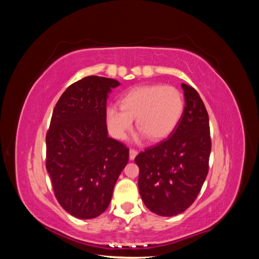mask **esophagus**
I'll list each match as a JSON object with an SVG mask.
<instances>
[{"label":"esophagus","instance_id":"obj_1","mask_svg":"<svg viewBox=\"0 0 259 259\" xmlns=\"http://www.w3.org/2000/svg\"><path fill=\"white\" fill-rule=\"evenodd\" d=\"M138 151L135 150V149H130V160H134L136 158Z\"/></svg>","mask_w":259,"mask_h":259}]
</instances>
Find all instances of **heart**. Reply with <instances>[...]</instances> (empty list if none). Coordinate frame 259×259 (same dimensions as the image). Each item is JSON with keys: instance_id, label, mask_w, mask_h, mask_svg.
<instances>
[{"instance_id": "obj_1", "label": "heart", "mask_w": 259, "mask_h": 259, "mask_svg": "<svg viewBox=\"0 0 259 259\" xmlns=\"http://www.w3.org/2000/svg\"><path fill=\"white\" fill-rule=\"evenodd\" d=\"M121 108L109 106L107 126L111 136L124 139L136 119V126L152 142L167 137L173 132L185 109L183 94L171 85H143L125 93Z\"/></svg>"}]
</instances>
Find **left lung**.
Returning <instances> with one entry per match:
<instances>
[{
  "label": "left lung",
  "instance_id": "8db88e82",
  "mask_svg": "<svg viewBox=\"0 0 259 259\" xmlns=\"http://www.w3.org/2000/svg\"><path fill=\"white\" fill-rule=\"evenodd\" d=\"M182 88L186 106L176 128L135 158L140 197L160 216H175L189 207L208 173L211 140L206 108L193 88L185 83Z\"/></svg>",
  "mask_w": 259,
  "mask_h": 259
}]
</instances>
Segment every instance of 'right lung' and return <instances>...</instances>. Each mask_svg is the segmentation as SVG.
<instances>
[{"mask_svg":"<svg viewBox=\"0 0 259 259\" xmlns=\"http://www.w3.org/2000/svg\"><path fill=\"white\" fill-rule=\"evenodd\" d=\"M120 83L90 75L64 92L46 133V169L59 204L80 219L103 214L128 162V148L108 137V93Z\"/></svg>","mask_w":259,"mask_h":259,"instance_id":"obj_1","label":"right lung"}]
</instances>
